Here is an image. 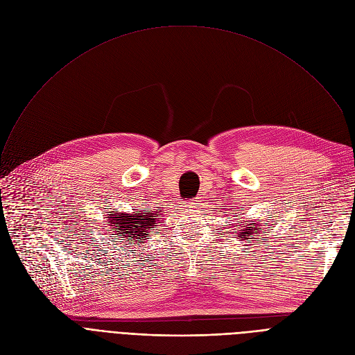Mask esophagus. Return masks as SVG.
<instances>
[{
  "label": "esophagus",
  "instance_id": "34e87169",
  "mask_svg": "<svg viewBox=\"0 0 355 355\" xmlns=\"http://www.w3.org/2000/svg\"><path fill=\"white\" fill-rule=\"evenodd\" d=\"M197 204H200V202H198V200H196V198H191V200H187V202H185V207L194 209V207H197Z\"/></svg>",
  "mask_w": 355,
  "mask_h": 355
}]
</instances>
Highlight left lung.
Masks as SVG:
<instances>
[{"label":"left lung","instance_id":"1","mask_svg":"<svg viewBox=\"0 0 355 355\" xmlns=\"http://www.w3.org/2000/svg\"><path fill=\"white\" fill-rule=\"evenodd\" d=\"M253 225H254V223H253ZM257 226H260V225H257ZM265 226H268V223H265ZM241 227H243V229H240V230H239V234H237V236H239V239H241V240H246V241H249V243H252V239H253V237H250V236H253V234H254V233H253L254 230H257V232H262V229H253L252 226L249 227V226H248V223H245V221H243V225H241ZM256 234H257V233H256ZM249 238L251 239L250 241L248 240Z\"/></svg>","mask_w":355,"mask_h":355}]
</instances>
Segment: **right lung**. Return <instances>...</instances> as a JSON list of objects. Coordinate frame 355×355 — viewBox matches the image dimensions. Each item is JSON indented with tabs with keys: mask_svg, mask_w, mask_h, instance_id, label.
Returning <instances> with one entry per match:
<instances>
[{
	"mask_svg": "<svg viewBox=\"0 0 355 355\" xmlns=\"http://www.w3.org/2000/svg\"><path fill=\"white\" fill-rule=\"evenodd\" d=\"M151 209H144L139 211H135L134 214H123L116 213L110 218L112 229L118 230V236H122V240H126L125 245L132 246V241H137V239L145 240V237L149 236V232L155 229L157 218L161 216L158 213H144L149 211Z\"/></svg>",
	"mask_w": 355,
	"mask_h": 355,
	"instance_id": "obj_1",
	"label": "right lung"
}]
</instances>
